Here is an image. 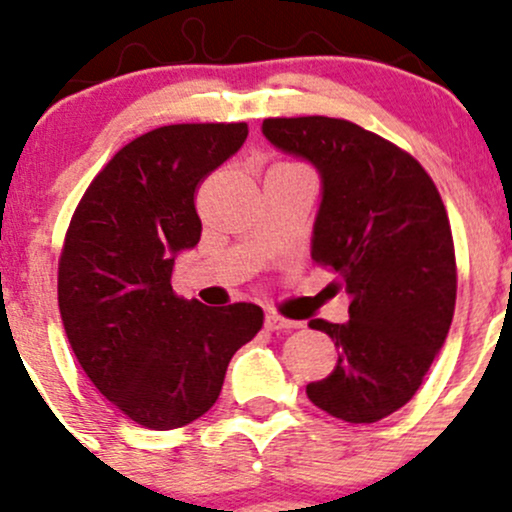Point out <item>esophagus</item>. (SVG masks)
I'll use <instances>...</instances> for the list:
<instances>
[{
    "label": "esophagus",
    "instance_id": "esophagus-1",
    "mask_svg": "<svg viewBox=\"0 0 512 512\" xmlns=\"http://www.w3.org/2000/svg\"><path fill=\"white\" fill-rule=\"evenodd\" d=\"M264 327L272 332H281V330H293V327H298V322L286 320V317H281L276 313H267V317H264Z\"/></svg>",
    "mask_w": 512,
    "mask_h": 512
}]
</instances>
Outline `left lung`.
Wrapping results in <instances>:
<instances>
[{
  "label": "left lung",
  "mask_w": 512,
  "mask_h": 512,
  "mask_svg": "<svg viewBox=\"0 0 512 512\" xmlns=\"http://www.w3.org/2000/svg\"><path fill=\"white\" fill-rule=\"evenodd\" d=\"M262 134L320 175L310 257L351 296L342 325L308 322L339 358L305 392L337 419L373 424L416 395L448 337L457 272L443 199L419 161L349 120L272 117Z\"/></svg>",
  "instance_id": "8db88e82"
}]
</instances>
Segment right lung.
I'll list each match as a JSON object with an SVG mask.
<instances>
[{"mask_svg":"<svg viewBox=\"0 0 512 512\" xmlns=\"http://www.w3.org/2000/svg\"><path fill=\"white\" fill-rule=\"evenodd\" d=\"M248 125H168L122 146L69 223L57 276L69 344L98 392L139 426L170 431L214 407L262 308L173 293L175 260L202 236L195 190Z\"/></svg>","mask_w":512,"mask_h":512,"instance_id":"obj_1","label":"right lung"}]
</instances>
